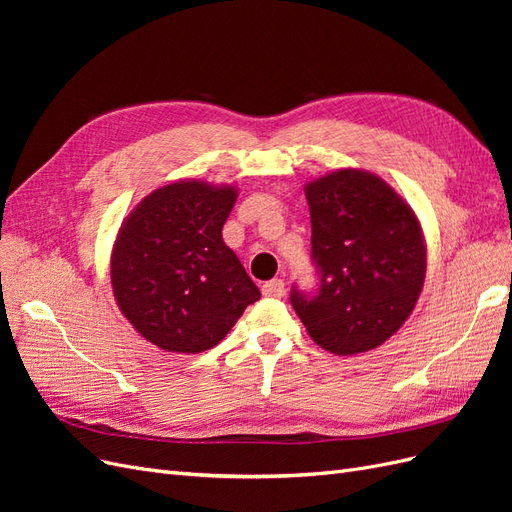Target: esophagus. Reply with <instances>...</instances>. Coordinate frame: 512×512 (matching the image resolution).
I'll return each instance as SVG.
<instances>
[{
    "label": "esophagus",
    "mask_w": 512,
    "mask_h": 512,
    "mask_svg": "<svg viewBox=\"0 0 512 512\" xmlns=\"http://www.w3.org/2000/svg\"><path fill=\"white\" fill-rule=\"evenodd\" d=\"M262 294H265V297H271V299L282 297V294H284V282L282 280H271L267 284H262Z\"/></svg>",
    "instance_id": "1"
}]
</instances>
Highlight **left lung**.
Listing matches in <instances>:
<instances>
[{
	"instance_id": "1",
	"label": "left lung",
	"mask_w": 512,
	"mask_h": 512,
	"mask_svg": "<svg viewBox=\"0 0 512 512\" xmlns=\"http://www.w3.org/2000/svg\"><path fill=\"white\" fill-rule=\"evenodd\" d=\"M316 290L290 303L314 342L333 354L384 344L412 314L425 282V241L410 205L365 170L307 183Z\"/></svg>"
}]
</instances>
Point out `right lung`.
<instances>
[{
    "label": "right lung",
    "instance_id": "right-lung-1",
    "mask_svg": "<svg viewBox=\"0 0 512 512\" xmlns=\"http://www.w3.org/2000/svg\"><path fill=\"white\" fill-rule=\"evenodd\" d=\"M235 188L177 181L149 194L123 222L111 258L115 299L132 327L166 352L218 346L258 286L224 243Z\"/></svg>",
    "mask_w": 512,
    "mask_h": 512
}]
</instances>
